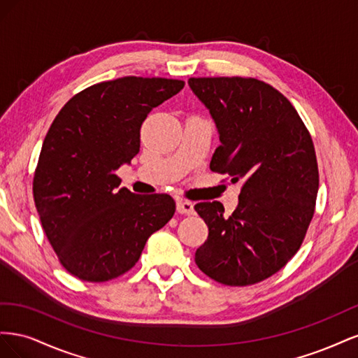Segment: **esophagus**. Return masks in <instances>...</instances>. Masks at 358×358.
Instances as JSON below:
<instances>
[{"label": "esophagus", "mask_w": 358, "mask_h": 358, "mask_svg": "<svg viewBox=\"0 0 358 358\" xmlns=\"http://www.w3.org/2000/svg\"><path fill=\"white\" fill-rule=\"evenodd\" d=\"M176 210H178L179 213L192 215V213H194V204H192L191 201L178 200V201H176Z\"/></svg>", "instance_id": "1"}]
</instances>
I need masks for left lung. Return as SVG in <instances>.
Wrapping results in <instances>:
<instances>
[{"instance_id": "left-lung-1", "label": "left lung", "mask_w": 358, "mask_h": 358, "mask_svg": "<svg viewBox=\"0 0 358 358\" xmlns=\"http://www.w3.org/2000/svg\"><path fill=\"white\" fill-rule=\"evenodd\" d=\"M221 145L213 171L242 182L239 204L224 216L218 201L194 209L209 227L196 264L216 282L252 285L294 257L315 209L318 164L299 113L272 86L243 78H191Z\"/></svg>"}]
</instances>
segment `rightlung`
Returning <instances> with one entry per match:
<instances>
[{"label":"right lung","instance_id":"1","mask_svg":"<svg viewBox=\"0 0 358 358\" xmlns=\"http://www.w3.org/2000/svg\"><path fill=\"white\" fill-rule=\"evenodd\" d=\"M182 80L127 76L74 95L45 137L32 183L48 239L67 272L104 282L128 272L176 204L119 188L116 170L140 150V128Z\"/></svg>","mask_w":358,"mask_h":358}]
</instances>
